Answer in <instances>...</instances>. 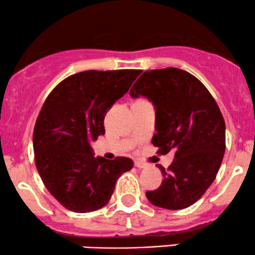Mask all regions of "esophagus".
<instances>
[{"label":"esophagus","mask_w":255,"mask_h":255,"mask_svg":"<svg viewBox=\"0 0 255 255\" xmlns=\"http://www.w3.org/2000/svg\"><path fill=\"white\" fill-rule=\"evenodd\" d=\"M134 165H135L136 168H139V169H144V168H146V166H147V164H146V163H144V162H141V160H135Z\"/></svg>","instance_id":"esophagus-1"}]
</instances>
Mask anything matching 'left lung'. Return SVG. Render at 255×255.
<instances>
[{"mask_svg": "<svg viewBox=\"0 0 255 255\" xmlns=\"http://www.w3.org/2000/svg\"><path fill=\"white\" fill-rule=\"evenodd\" d=\"M152 102L156 110L152 144L174 160L156 191L146 192L154 206L182 210L199 200L215 181L225 151L223 115L197 78L178 68L146 71L129 91Z\"/></svg>", "mask_w": 255, "mask_h": 255, "instance_id": "1", "label": "left lung"}]
</instances>
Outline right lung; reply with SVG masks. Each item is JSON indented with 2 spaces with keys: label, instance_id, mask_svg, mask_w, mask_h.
Instances as JSON below:
<instances>
[{
  "label": "right lung",
  "instance_id": "add662e5",
  "mask_svg": "<svg viewBox=\"0 0 255 255\" xmlns=\"http://www.w3.org/2000/svg\"><path fill=\"white\" fill-rule=\"evenodd\" d=\"M141 71H86L64 79L48 96L33 130L37 170L46 189L73 212L109 203L118 178L133 160L95 157L91 142L103 135L104 118Z\"/></svg>",
  "mask_w": 255,
  "mask_h": 255
}]
</instances>
